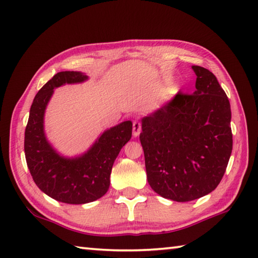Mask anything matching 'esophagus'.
<instances>
[{
    "instance_id": "obj_1",
    "label": "esophagus",
    "mask_w": 258,
    "mask_h": 258,
    "mask_svg": "<svg viewBox=\"0 0 258 258\" xmlns=\"http://www.w3.org/2000/svg\"><path fill=\"white\" fill-rule=\"evenodd\" d=\"M141 131H142V124L139 119H135L133 122V135L135 136V138L140 135Z\"/></svg>"
}]
</instances>
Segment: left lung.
Here are the masks:
<instances>
[{
	"instance_id": "1",
	"label": "left lung",
	"mask_w": 258,
	"mask_h": 258,
	"mask_svg": "<svg viewBox=\"0 0 258 258\" xmlns=\"http://www.w3.org/2000/svg\"><path fill=\"white\" fill-rule=\"evenodd\" d=\"M196 90L178 92L142 119L147 180L164 199L188 202L210 194L226 171L233 149L231 105L211 71L193 65Z\"/></svg>"
}]
</instances>
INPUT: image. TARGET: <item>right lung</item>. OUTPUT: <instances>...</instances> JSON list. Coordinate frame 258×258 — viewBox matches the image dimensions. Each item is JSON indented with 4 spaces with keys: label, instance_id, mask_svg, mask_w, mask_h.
<instances>
[{
    "label": "right lung",
    "instance_id": "add662e5",
    "mask_svg": "<svg viewBox=\"0 0 258 258\" xmlns=\"http://www.w3.org/2000/svg\"><path fill=\"white\" fill-rule=\"evenodd\" d=\"M85 80L86 75L73 71L54 75L34 97L25 128L24 152L33 180L46 195L67 204L94 202L106 193L114 161L132 138V122L126 120L105 131L82 156L67 158L53 150L43 127L47 103L55 87Z\"/></svg>",
    "mask_w": 258,
    "mask_h": 258
}]
</instances>
